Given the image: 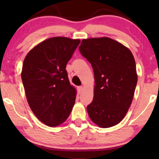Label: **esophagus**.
<instances>
[{
	"label": "esophagus",
	"instance_id": "34e87169",
	"mask_svg": "<svg viewBox=\"0 0 159 159\" xmlns=\"http://www.w3.org/2000/svg\"><path fill=\"white\" fill-rule=\"evenodd\" d=\"M82 90H83V88H82V86H79V87H78V88H77L78 93H79V94H80V93H82Z\"/></svg>",
	"mask_w": 159,
	"mask_h": 159
}]
</instances>
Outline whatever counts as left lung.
Masks as SVG:
<instances>
[{
    "instance_id": "8db88e82",
    "label": "left lung",
    "mask_w": 159,
    "mask_h": 159,
    "mask_svg": "<svg viewBox=\"0 0 159 159\" xmlns=\"http://www.w3.org/2000/svg\"><path fill=\"white\" fill-rule=\"evenodd\" d=\"M79 51L94 71V98L87 106L89 116L101 127L116 125L128 111L138 82L133 55L106 37L82 40Z\"/></svg>"
}]
</instances>
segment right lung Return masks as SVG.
Segmentation results:
<instances>
[{
	"label": "right lung",
	"mask_w": 159,
	"mask_h": 159,
	"mask_svg": "<svg viewBox=\"0 0 159 159\" xmlns=\"http://www.w3.org/2000/svg\"><path fill=\"white\" fill-rule=\"evenodd\" d=\"M80 40L55 37L36 45L23 62L21 80L30 108L45 125L56 127L68 118L76 99L66 64Z\"/></svg>",
	"instance_id": "obj_1"
}]
</instances>
